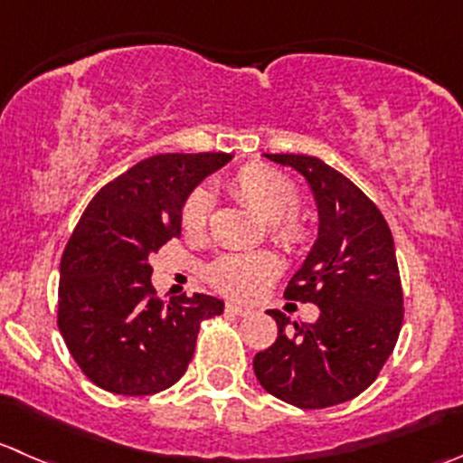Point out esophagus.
<instances>
[{"label": "esophagus", "instance_id": "esophagus-1", "mask_svg": "<svg viewBox=\"0 0 463 463\" xmlns=\"http://www.w3.org/2000/svg\"><path fill=\"white\" fill-rule=\"evenodd\" d=\"M226 312L237 314V317H249V314L253 312V309L246 307V305H240V303H228L226 305Z\"/></svg>", "mask_w": 463, "mask_h": 463}]
</instances>
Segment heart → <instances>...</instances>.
Here are the masks:
<instances>
[{
	"instance_id": "b5f03b06",
	"label": "heart",
	"mask_w": 463,
	"mask_h": 463,
	"mask_svg": "<svg viewBox=\"0 0 463 463\" xmlns=\"http://www.w3.org/2000/svg\"><path fill=\"white\" fill-rule=\"evenodd\" d=\"M231 192L253 208L264 222H271V237L287 250H300L309 241V228L296 214L300 192L287 176L262 165H246L231 178ZM210 217V196L196 190L183 205L181 226L187 235L196 237L205 231ZM280 273V262L269 250L258 253H231L219 258L208 269V280L222 294L232 298L253 300L271 285Z\"/></svg>"
}]
</instances>
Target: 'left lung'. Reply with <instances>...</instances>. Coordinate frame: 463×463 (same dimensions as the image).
Segmentation results:
<instances>
[{
	"label": "left lung",
	"instance_id": "left-lung-1",
	"mask_svg": "<svg viewBox=\"0 0 463 463\" xmlns=\"http://www.w3.org/2000/svg\"><path fill=\"white\" fill-rule=\"evenodd\" d=\"M307 181L318 208V237L285 298L318 305L314 323L278 309V339L253 357L258 383L271 396L323 410L373 384L401 335L402 287L393 237L378 205L344 174L314 156L264 154Z\"/></svg>",
	"mask_w": 463,
	"mask_h": 463
}]
</instances>
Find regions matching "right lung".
Returning a JSON list of instances; mask_svg holds the SVG:
<instances>
[{
  "label": "right lung",
  "instance_id": "1",
  "mask_svg": "<svg viewBox=\"0 0 463 463\" xmlns=\"http://www.w3.org/2000/svg\"><path fill=\"white\" fill-rule=\"evenodd\" d=\"M231 154H160L103 185L61 258L58 327L90 383L119 396L176 384L194 355L201 321L223 300L208 294L163 303L149 258L181 235L190 192Z\"/></svg>",
  "mask_w": 463,
  "mask_h": 463
}]
</instances>
